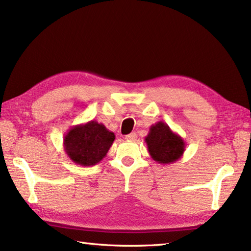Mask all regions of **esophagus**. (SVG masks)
I'll use <instances>...</instances> for the list:
<instances>
[{"mask_svg":"<svg viewBox=\"0 0 251 251\" xmlns=\"http://www.w3.org/2000/svg\"><path fill=\"white\" fill-rule=\"evenodd\" d=\"M136 138H137V135H136L135 133H130L128 135L125 136V139L126 141H130V142H134L136 141Z\"/></svg>","mask_w":251,"mask_h":251,"instance_id":"34e87169","label":"esophagus"}]
</instances>
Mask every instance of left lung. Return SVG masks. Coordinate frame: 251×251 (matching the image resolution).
Wrapping results in <instances>:
<instances>
[{"mask_svg":"<svg viewBox=\"0 0 251 251\" xmlns=\"http://www.w3.org/2000/svg\"><path fill=\"white\" fill-rule=\"evenodd\" d=\"M148 152L158 164H173L180 158L185 151V142L164 122L151 125L145 137Z\"/></svg>","mask_w":251,"mask_h":251,"instance_id":"left-lung-1","label":"left lung"}]
</instances>
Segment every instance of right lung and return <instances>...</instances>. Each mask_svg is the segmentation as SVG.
Masks as SVG:
<instances>
[{"label":"right lung","mask_w":251,"mask_h":251,"mask_svg":"<svg viewBox=\"0 0 251 251\" xmlns=\"http://www.w3.org/2000/svg\"><path fill=\"white\" fill-rule=\"evenodd\" d=\"M115 134L96 121L71 127L64 136V150L70 159L80 166H94L107 155Z\"/></svg>","instance_id":"1"}]
</instances>
